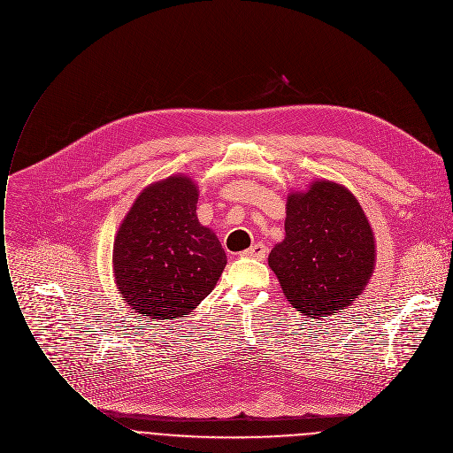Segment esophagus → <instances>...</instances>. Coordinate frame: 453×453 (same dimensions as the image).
Listing matches in <instances>:
<instances>
[{
  "label": "esophagus",
  "mask_w": 453,
  "mask_h": 453,
  "mask_svg": "<svg viewBox=\"0 0 453 453\" xmlns=\"http://www.w3.org/2000/svg\"><path fill=\"white\" fill-rule=\"evenodd\" d=\"M242 257H250V258H258V260H264L267 257V246L262 244V242H257L253 244L250 250H246L242 253Z\"/></svg>",
  "instance_id": "esophagus-1"
}]
</instances>
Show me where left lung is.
Masks as SVG:
<instances>
[{
  "instance_id": "8db88e82",
  "label": "left lung",
  "mask_w": 453,
  "mask_h": 453,
  "mask_svg": "<svg viewBox=\"0 0 453 453\" xmlns=\"http://www.w3.org/2000/svg\"><path fill=\"white\" fill-rule=\"evenodd\" d=\"M285 232L269 255L285 297L316 319L344 312L376 264L374 234L355 195L325 179L290 193Z\"/></svg>"
}]
</instances>
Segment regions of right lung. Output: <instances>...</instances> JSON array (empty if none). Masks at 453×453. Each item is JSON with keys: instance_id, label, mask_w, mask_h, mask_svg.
Here are the masks:
<instances>
[{"instance_id": "right-lung-1", "label": "right lung", "mask_w": 453, "mask_h": 453, "mask_svg": "<svg viewBox=\"0 0 453 453\" xmlns=\"http://www.w3.org/2000/svg\"><path fill=\"white\" fill-rule=\"evenodd\" d=\"M198 186L188 175L152 182L134 202L114 239L118 292L151 319L189 314L216 287L226 255L196 218Z\"/></svg>"}]
</instances>
